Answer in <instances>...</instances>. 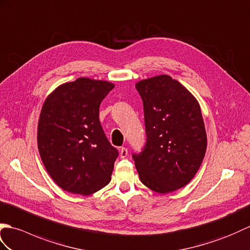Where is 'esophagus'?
I'll return each instance as SVG.
<instances>
[{
	"instance_id": "esophagus-1",
	"label": "esophagus",
	"mask_w": 250,
	"mask_h": 250,
	"mask_svg": "<svg viewBox=\"0 0 250 250\" xmlns=\"http://www.w3.org/2000/svg\"><path fill=\"white\" fill-rule=\"evenodd\" d=\"M127 155H128V151H127V148L126 147H121L120 148V157L125 158Z\"/></svg>"
}]
</instances>
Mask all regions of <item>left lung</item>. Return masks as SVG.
Returning <instances> with one entry per match:
<instances>
[{"instance_id":"1","label":"left lung","mask_w":250,"mask_h":250,"mask_svg":"<svg viewBox=\"0 0 250 250\" xmlns=\"http://www.w3.org/2000/svg\"><path fill=\"white\" fill-rule=\"evenodd\" d=\"M143 102L146 144L132 155L141 182L158 193L186 186L207 152V131L197 98L169 75L136 83Z\"/></svg>"}]
</instances>
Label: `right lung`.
I'll return each instance as SVG.
<instances>
[{"mask_svg": "<svg viewBox=\"0 0 250 250\" xmlns=\"http://www.w3.org/2000/svg\"><path fill=\"white\" fill-rule=\"evenodd\" d=\"M115 85L76 79L59 85L43 102L37 146L49 175L65 191L88 196L111 181L118 149L99 122V106Z\"/></svg>", "mask_w": 250, "mask_h": 250, "instance_id": "add662e5", "label": "right lung"}]
</instances>
